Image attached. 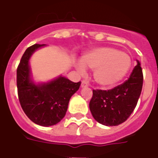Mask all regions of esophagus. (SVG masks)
Segmentation results:
<instances>
[{"label": "esophagus", "mask_w": 158, "mask_h": 158, "mask_svg": "<svg viewBox=\"0 0 158 158\" xmlns=\"http://www.w3.org/2000/svg\"><path fill=\"white\" fill-rule=\"evenodd\" d=\"M88 87V83H87V81H82V83H81V87Z\"/></svg>", "instance_id": "esophagus-1"}]
</instances>
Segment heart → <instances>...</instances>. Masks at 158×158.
I'll return each instance as SVG.
<instances>
[{"label":"heart","mask_w":158,"mask_h":158,"mask_svg":"<svg viewBox=\"0 0 158 158\" xmlns=\"http://www.w3.org/2000/svg\"><path fill=\"white\" fill-rule=\"evenodd\" d=\"M131 66L130 55L112 46H99L89 50L76 64L81 73L85 72V67L95 69V81L104 87L116 85L128 74Z\"/></svg>","instance_id":"1"}]
</instances>
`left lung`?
Instances as JSON below:
<instances>
[{"label":"left lung","instance_id":"left-lung-1","mask_svg":"<svg viewBox=\"0 0 158 158\" xmlns=\"http://www.w3.org/2000/svg\"><path fill=\"white\" fill-rule=\"evenodd\" d=\"M143 73L139 61L128 80L111 90H93L89 108L94 119L106 126H116L128 119L141 93Z\"/></svg>","mask_w":158,"mask_h":158}]
</instances>
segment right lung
<instances>
[{
    "instance_id": "add662e5",
    "label": "right lung",
    "mask_w": 158,
    "mask_h": 158,
    "mask_svg": "<svg viewBox=\"0 0 158 158\" xmlns=\"http://www.w3.org/2000/svg\"><path fill=\"white\" fill-rule=\"evenodd\" d=\"M45 46L34 44L26 49L17 69V87L20 104L29 119L38 125L49 127L64 117L70 99L81 82L74 83L61 75L48 83H34L29 61L35 50Z\"/></svg>"
}]
</instances>
